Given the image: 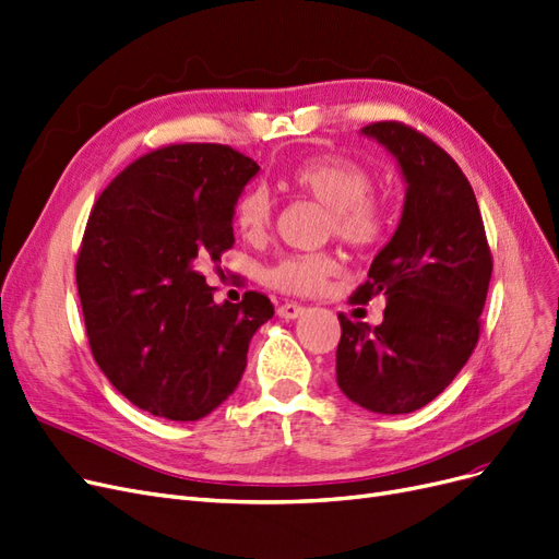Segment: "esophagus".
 <instances>
[{"label":"esophagus","instance_id":"1","mask_svg":"<svg viewBox=\"0 0 559 559\" xmlns=\"http://www.w3.org/2000/svg\"><path fill=\"white\" fill-rule=\"evenodd\" d=\"M301 313H304V306H299V304L287 301V304L278 306V318H283V320H297Z\"/></svg>","mask_w":559,"mask_h":559}]
</instances>
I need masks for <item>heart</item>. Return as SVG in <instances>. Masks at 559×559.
<instances>
[{
  "label": "heart",
  "mask_w": 559,
  "mask_h": 559,
  "mask_svg": "<svg viewBox=\"0 0 559 559\" xmlns=\"http://www.w3.org/2000/svg\"><path fill=\"white\" fill-rule=\"evenodd\" d=\"M293 191L313 198L329 210V235L355 248L376 246L386 230L384 206L370 195L373 177L359 163L343 156H316L297 163L285 175ZM274 204L264 189L246 191L235 206L237 233L260 243L272 230ZM338 262L329 253L287 255L266 272V283L287 295H313L336 274Z\"/></svg>",
  "instance_id": "heart-1"
}]
</instances>
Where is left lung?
Instances as JSON below:
<instances>
[{
    "instance_id": "8db88e82",
    "label": "left lung",
    "mask_w": 559,
    "mask_h": 559,
    "mask_svg": "<svg viewBox=\"0 0 559 559\" xmlns=\"http://www.w3.org/2000/svg\"><path fill=\"white\" fill-rule=\"evenodd\" d=\"M396 158L405 200L396 233L370 262L357 301L382 295L378 326L341 320L336 382L378 415L438 399L479 341L492 258L477 198L442 147L399 121L361 129Z\"/></svg>"
}]
</instances>
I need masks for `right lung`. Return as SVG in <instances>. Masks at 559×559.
Wrapping results in <instances>:
<instances>
[{
  "label": "right lung",
  "mask_w": 559,
  "mask_h": 559,
  "mask_svg": "<svg viewBox=\"0 0 559 559\" xmlns=\"http://www.w3.org/2000/svg\"><path fill=\"white\" fill-rule=\"evenodd\" d=\"M258 173L223 144H170L94 204L75 266L90 347L119 394L154 417L198 421L230 399L248 343L274 316L260 293L216 304L195 272L235 243V206Z\"/></svg>",
  "instance_id": "add662e5"
}]
</instances>
